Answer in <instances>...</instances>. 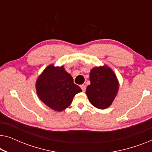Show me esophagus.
<instances>
[{"instance_id": "obj_1", "label": "esophagus", "mask_w": 152, "mask_h": 152, "mask_svg": "<svg viewBox=\"0 0 152 152\" xmlns=\"http://www.w3.org/2000/svg\"><path fill=\"white\" fill-rule=\"evenodd\" d=\"M81 88L82 89L83 92H85V91H86V85H84V84L81 85Z\"/></svg>"}]
</instances>
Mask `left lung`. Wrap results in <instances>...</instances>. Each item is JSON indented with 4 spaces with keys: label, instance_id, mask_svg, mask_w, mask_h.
I'll use <instances>...</instances> for the list:
<instances>
[{
    "label": "left lung",
    "instance_id": "1",
    "mask_svg": "<svg viewBox=\"0 0 152 152\" xmlns=\"http://www.w3.org/2000/svg\"><path fill=\"white\" fill-rule=\"evenodd\" d=\"M90 82L86 93L91 104L97 109H107L113 102L119 88L115 75L108 66L96 67L90 72Z\"/></svg>",
    "mask_w": 152,
    "mask_h": 152
}]
</instances>
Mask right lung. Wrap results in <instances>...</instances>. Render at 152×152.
Wrapping results in <instances>:
<instances>
[{
  "label": "right lung",
  "instance_id": "right-lung-1",
  "mask_svg": "<svg viewBox=\"0 0 152 152\" xmlns=\"http://www.w3.org/2000/svg\"><path fill=\"white\" fill-rule=\"evenodd\" d=\"M36 89L41 100L48 107L61 111L69 107L77 93L82 89L74 84L73 79L63 66L50 65L37 80Z\"/></svg>",
  "mask_w": 152,
  "mask_h": 152
}]
</instances>
